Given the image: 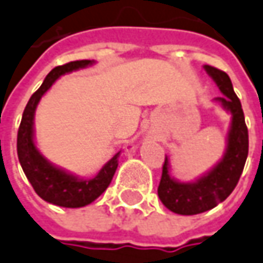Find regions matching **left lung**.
Returning a JSON list of instances; mask_svg holds the SVG:
<instances>
[{
  "label": "left lung",
  "mask_w": 263,
  "mask_h": 263,
  "mask_svg": "<svg viewBox=\"0 0 263 263\" xmlns=\"http://www.w3.org/2000/svg\"><path fill=\"white\" fill-rule=\"evenodd\" d=\"M204 69L224 94V97H218L217 101L232 112L233 119L224 158L205 177L200 178L195 182H178L169 177L168 158H165L158 195L166 209L182 216L200 214L224 201L239 182L249 152V135L245 123L242 104L234 94L229 75L210 65H205Z\"/></svg>",
  "instance_id": "1"
}]
</instances>
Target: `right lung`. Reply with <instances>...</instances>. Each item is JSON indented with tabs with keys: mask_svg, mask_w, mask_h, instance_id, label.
<instances>
[{
	"mask_svg": "<svg viewBox=\"0 0 263 263\" xmlns=\"http://www.w3.org/2000/svg\"><path fill=\"white\" fill-rule=\"evenodd\" d=\"M91 63V61H73L50 70L40 88L30 97L17 133L18 160L37 195L50 204L68 209L88 205L107 190L119 166V153L114 155L92 179H79L70 174H66L62 169L54 168L52 163H49L40 155L33 140V119L40 98L53 85L56 79L63 73L85 68Z\"/></svg>",
	"mask_w": 263,
	"mask_h": 263,
	"instance_id": "right-lung-1",
	"label": "right lung"
}]
</instances>
